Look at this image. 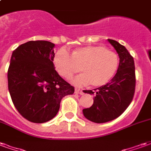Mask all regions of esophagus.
Listing matches in <instances>:
<instances>
[{"mask_svg": "<svg viewBox=\"0 0 151 151\" xmlns=\"http://www.w3.org/2000/svg\"><path fill=\"white\" fill-rule=\"evenodd\" d=\"M74 92H75L76 94H80V95H82V91H81L80 89L77 88V87L74 89Z\"/></svg>", "mask_w": 151, "mask_h": 151, "instance_id": "esophagus-1", "label": "esophagus"}]
</instances>
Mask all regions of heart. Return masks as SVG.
<instances>
[{
  "instance_id": "heart-1",
  "label": "heart",
  "mask_w": 151,
  "mask_h": 151,
  "mask_svg": "<svg viewBox=\"0 0 151 151\" xmlns=\"http://www.w3.org/2000/svg\"><path fill=\"white\" fill-rule=\"evenodd\" d=\"M53 63L60 75L66 79L78 72L82 73L73 78L77 85L100 86L108 83L115 75L119 65V59L116 53L102 45L79 47L72 54L65 47L56 52Z\"/></svg>"
}]
</instances>
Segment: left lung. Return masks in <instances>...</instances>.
Masks as SVG:
<instances>
[{"mask_svg":"<svg viewBox=\"0 0 151 151\" xmlns=\"http://www.w3.org/2000/svg\"><path fill=\"white\" fill-rule=\"evenodd\" d=\"M108 40L120 58L116 73L108 84L94 91H83L94 95V103L91 108L83 109L82 113L87 120L99 124L111 121L126 110L133 100L136 83L133 56L117 41Z\"/></svg>","mask_w":151,"mask_h":151,"instance_id":"8db88e82","label":"left lung"}]
</instances>
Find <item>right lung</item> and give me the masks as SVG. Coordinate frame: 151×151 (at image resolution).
<instances>
[{"mask_svg": "<svg viewBox=\"0 0 151 151\" xmlns=\"http://www.w3.org/2000/svg\"><path fill=\"white\" fill-rule=\"evenodd\" d=\"M54 47L49 41H28L12 53L9 91L18 112L33 123L52 120L63 97L74 93L73 86L55 70Z\"/></svg>", "mask_w": 151, "mask_h": 151, "instance_id": "right-lung-1", "label": "right lung"}]
</instances>
